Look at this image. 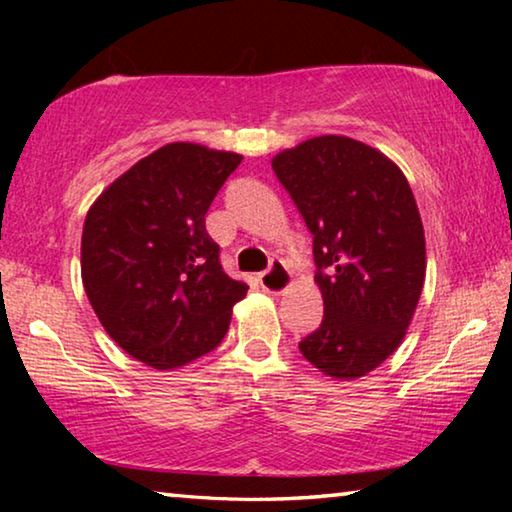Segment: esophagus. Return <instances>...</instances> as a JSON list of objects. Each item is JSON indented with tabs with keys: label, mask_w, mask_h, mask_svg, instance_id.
<instances>
[{
	"label": "esophagus",
	"mask_w": 512,
	"mask_h": 512,
	"mask_svg": "<svg viewBox=\"0 0 512 512\" xmlns=\"http://www.w3.org/2000/svg\"><path fill=\"white\" fill-rule=\"evenodd\" d=\"M291 284V273L280 262H273L268 271L259 275V287L268 293H284Z\"/></svg>",
	"instance_id": "34e87169"
}]
</instances>
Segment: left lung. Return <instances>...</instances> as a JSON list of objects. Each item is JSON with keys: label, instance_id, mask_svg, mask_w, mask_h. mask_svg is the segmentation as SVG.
<instances>
[{"label": "left lung", "instance_id": "1", "mask_svg": "<svg viewBox=\"0 0 512 512\" xmlns=\"http://www.w3.org/2000/svg\"><path fill=\"white\" fill-rule=\"evenodd\" d=\"M271 164L314 235L325 314L298 343L302 357L334 379L368 375L400 348L427 271L409 180L343 135L311 137Z\"/></svg>", "mask_w": 512, "mask_h": 512}]
</instances>
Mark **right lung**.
<instances>
[{
	"label": "right lung",
	"mask_w": 512,
	"mask_h": 512,
	"mask_svg": "<svg viewBox=\"0 0 512 512\" xmlns=\"http://www.w3.org/2000/svg\"><path fill=\"white\" fill-rule=\"evenodd\" d=\"M241 155L173 142L146 155L85 216L83 287L121 350L158 370L212 352L246 282L225 275L205 214Z\"/></svg>",
	"instance_id": "obj_1"
}]
</instances>
